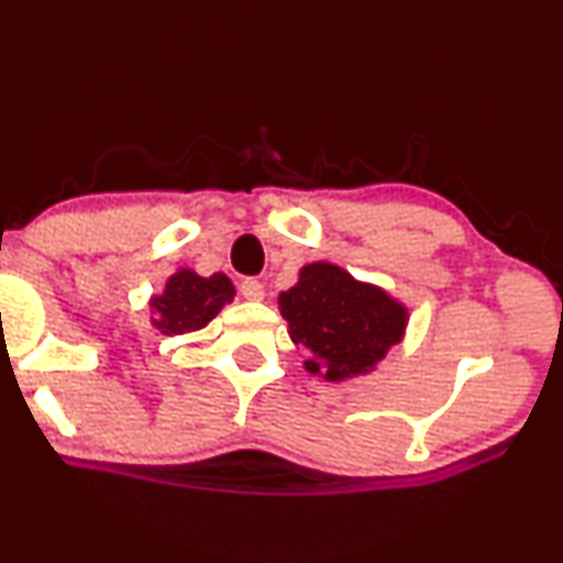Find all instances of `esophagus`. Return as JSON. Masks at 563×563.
I'll return each instance as SVG.
<instances>
[{
    "mask_svg": "<svg viewBox=\"0 0 563 563\" xmlns=\"http://www.w3.org/2000/svg\"><path fill=\"white\" fill-rule=\"evenodd\" d=\"M241 294H243V299H249V301H262L264 286L260 280H254V277H249V280L241 283Z\"/></svg>",
    "mask_w": 563,
    "mask_h": 563,
    "instance_id": "1",
    "label": "esophagus"
}]
</instances>
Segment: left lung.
Returning a JSON list of instances; mask_svg holds the SVG:
<instances>
[{"label": "left lung", "instance_id": "1", "mask_svg": "<svg viewBox=\"0 0 563 563\" xmlns=\"http://www.w3.org/2000/svg\"><path fill=\"white\" fill-rule=\"evenodd\" d=\"M277 307L290 341L307 354V373L333 384L376 371L405 339V303L331 262L301 267L299 283L277 296Z\"/></svg>", "mask_w": 563, "mask_h": 563}]
</instances>
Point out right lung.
I'll use <instances>...</instances> for the list:
<instances>
[{"label":"right lung","instance_id":"add662e5","mask_svg":"<svg viewBox=\"0 0 563 563\" xmlns=\"http://www.w3.org/2000/svg\"><path fill=\"white\" fill-rule=\"evenodd\" d=\"M235 286L228 275L214 273L200 277L196 269H177L164 290L151 299V309L156 312L153 325L166 335H183L200 331L222 312L224 303L232 301Z\"/></svg>","mask_w":563,"mask_h":563}]
</instances>
